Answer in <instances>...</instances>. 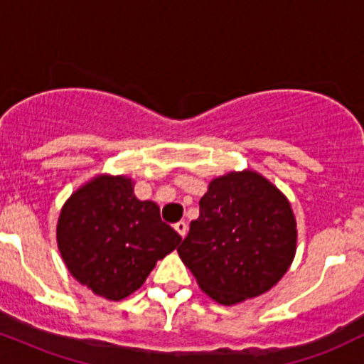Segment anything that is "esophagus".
Returning a JSON list of instances; mask_svg holds the SVG:
<instances>
[{
    "label": "esophagus",
    "mask_w": 364,
    "mask_h": 364,
    "mask_svg": "<svg viewBox=\"0 0 364 364\" xmlns=\"http://www.w3.org/2000/svg\"><path fill=\"white\" fill-rule=\"evenodd\" d=\"M174 229H176V232L181 237L186 236V231H188V224L185 223V220H179V223L174 224Z\"/></svg>",
    "instance_id": "esophagus-1"
}]
</instances>
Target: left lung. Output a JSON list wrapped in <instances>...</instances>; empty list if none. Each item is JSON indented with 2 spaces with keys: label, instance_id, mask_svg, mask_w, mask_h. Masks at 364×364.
Segmentation results:
<instances>
[{
  "label": "left lung",
  "instance_id": "1",
  "mask_svg": "<svg viewBox=\"0 0 364 364\" xmlns=\"http://www.w3.org/2000/svg\"><path fill=\"white\" fill-rule=\"evenodd\" d=\"M298 245L287 196L253 169L208 183L200 215L178 248L208 298L235 306L270 291L291 267Z\"/></svg>",
  "mask_w": 364,
  "mask_h": 364
}]
</instances>
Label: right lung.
Listing matches in <instances>:
<instances>
[{
	"mask_svg": "<svg viewBox=\"0 0 364 364\" xmlns=\"http://www.w3.org/2000/svg\"><path fill=\"white\" fill-rule=\"evenodd\" d=\"M133 186L124 174H97L70 195L58 217V250L68 272L109 301L140 289L181 241L156 203L136 198Z\"/></svg>",
	"mask_w": 364,
	"mask_h": 364,
	"instance_id": "add662e5",
	"label": "right lung"
}]
</instances>
